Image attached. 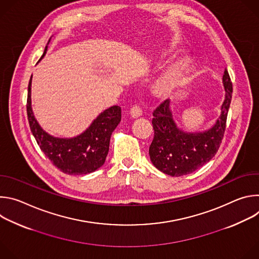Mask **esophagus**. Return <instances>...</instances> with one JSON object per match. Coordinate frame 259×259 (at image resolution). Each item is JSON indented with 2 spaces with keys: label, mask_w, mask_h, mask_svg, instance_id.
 I'll return each instance as SVG.
<instances>
[{
  "label": "esophagus",
  "mask_w": 259,
  "mask_h": 259,
  "mask_svg": "<svg viewBox=\"0 0 259 259\" xmlns=\"http://www.w3.org/2000/svg\"><path fill=\"white\" fill-rule=\"evenodd\" d=\"M141 114H142V110H141V108H140V106L139 105H133L131 108H130V116L132 117V118H138V117H140L141 116Z\"/></svg>",
  "instance_id": "obj_1"
}]
</instances>
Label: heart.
Here are the masks:
<instances>
[{"label":"heart","mask_w":259,"mask_h":259,"mask_svg":"<svg viewBox=\"0 0 259 259\" xmlns=\"http://www.w3.org/2000/svg\"><path fill=\"white\" fill-rule=\"evenodd\" d=\"M190 66L189 58L179 59L160 79L157 84V90L160 93H168L174 90L180 83Z\"/></svg>","instance_id":"1"}]
</instances>
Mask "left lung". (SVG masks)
I'll use <instances>...</instances> for the list:
<instances>
[{
    "label": "left lung",
    "mask_w": 259,
    "mask_h": 259,
    "mask_svg": "<svg viewBox=\"0 0 259 259\" xmlns=\"http://www.w3.org/2000/svg\"><path fill=\"white\" fill-rule=\"evenodd\" d=\"M223 79L226 99L221 106V115L206 132L191 134L177 129L169 108V99L154 110L152 123L155 133L149 153L152 163L163 173L176 177L190 174L217 153L225 135L233 94V84L227 69Z\"/></svg>",
    "instance_id": "1"
}]
</instances>
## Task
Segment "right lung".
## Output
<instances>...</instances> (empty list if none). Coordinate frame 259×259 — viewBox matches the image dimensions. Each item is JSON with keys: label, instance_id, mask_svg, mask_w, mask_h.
Returning <instances> with one entry per match:
<instances>
[{"label": "right lung", "instance_id": "1", "mask_svg": "<svg viewBox=\"0 0 259 259\" xmlns=\"http://www.w3.org/2000/svg\"><path fill=\"white\" fill-rule=\"evenodd\" d=\"M46 50L47 46L43 56ZM30 86L31 77L27 88V120L36 143L51 163L63 173L78 175L91 173L102 166L108 153L110 135L121 121V107L115 105L104 110L78 137L56 138L46 133L33 117L30 106Z\"/></svg>", "mask_w": 259, "mask_h": 259}]
</instances>
